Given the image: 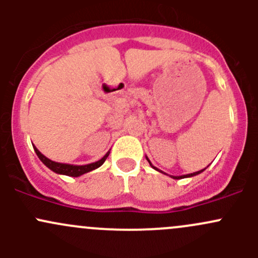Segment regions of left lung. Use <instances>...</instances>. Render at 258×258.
Segmentation results:
<instances>
[{"label":"left lung","instance_id":"8db88e82","mask_svg":"<svg viewBox=\"0 0 258 258\" xmlns=\"http://www.w3.org/2000/svg\"><path fill=\"white\" fill-rule=\"evenodd\" d=\"M148 162H150V161H148ZM150 165H151V162H150ZM151 166H152V165H151ZM152 167H153V166H152ZM153 168H155V170H157V168H156V167H153ZM202 171H204V170H201V171H197V172H195V173H191V175L177 176V177H176V176H175V177H173V178H176V179H179V178H184V177H191V176H196V175H199V173H201Z\"/></svg>","mask_w":258,"mask_h":258}]
</instances>
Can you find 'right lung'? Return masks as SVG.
I'll return each mask as SVG.
<instances>
[{"instance_id":"1","label":"right lung","mask_w":258,"mask_h":258,"mask_svg":"<svg viewBox=\"0 0 258 258\" xmlns=\"http://www.w3.org/2000/svg\"><path fill=\"white\" fill-rule=\"evenodd\" d=\"M33 148H35V152L37 153L38 158H40V160L42 161L46 166H47L49 170H52L53 172H56V173H59V175L71 176V177H77V176L83 175V173L90 172V171H92V170H96V168L100 167V166L105 162L106 158H107L108 155H110V152H107L102 158H101L100 161L90 163V165L75 166V165H67V163H58V162H54V161L48 160V158L46 157V156H43L42 153L37 150V148L36 147H33Z\"/></svg>"}]
</instances>
